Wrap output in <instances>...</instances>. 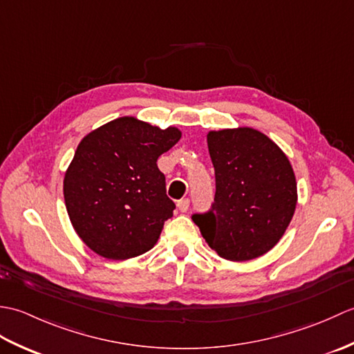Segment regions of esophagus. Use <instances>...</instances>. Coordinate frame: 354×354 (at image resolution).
<instances>
[{
    "label": "esophagus",
    "instance_id": "34e87169",
    "mask_svg": "<svg viewBox=\"0 0 354 354\" xmlns=\"http://www.w3.org/2000/svg\"><path fill=\"white\" fill-rule=\"evenodd\" d=\"M178 208H179V212L181 213H185V212H189V208H190V199H181L178 202Z\"/></svg>",
    "mask_w": 354,
    "mask_h": 354
}]
</instances>
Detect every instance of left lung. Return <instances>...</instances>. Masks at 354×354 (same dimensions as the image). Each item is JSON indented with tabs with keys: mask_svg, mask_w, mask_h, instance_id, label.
Here are the masks:
<instances>
[{
	"mask_svg": "<svg viewBox=\"0 0 354 354\" xmlns=\"http://www.w3.org/2000/svg\"><path fill=\"white\" fill-rule=\"evenodd\" d=\"M208 152L216 175L212 209L192 216L221 257L246 261L266 254L289 227L297 181L288 156L251 127L212 131Z\"/></svg>",
	"mask_w": 354,
	"mask_h": 354,
	"instance_id": "left-lung-1",
	"label": "left lung"
}]
</instances>
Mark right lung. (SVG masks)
Masks as SVG:
<instances>
[{"instance_id": "right-lung-1", "label": "right lung", "mask_w": 354, "mask_h": 354, "mask_svg": "<svg viewBox=\"0 0 354 354\" xmlns=\"http://www.w3.org/2000/svg\"><path fill=\"white\" fill-rule=\"evenodd\" d=\"M179 138L176 127L160 129L122 117L80 141L65 173L64 198L89 250L111 260L152 250L175 209L156 161Z\"/></svg>"}]
</instances>
